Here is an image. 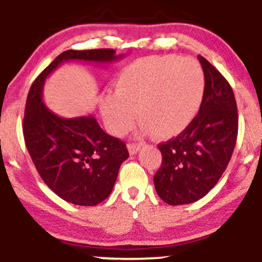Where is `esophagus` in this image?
<instances>
[{"label": "esophagus", "mask_w": 262, "mask_h": 262, "mask_svg": "<svg viewBox=\"0 0 262 262\" xmlns=\"http://www.w3.org/2000/svg\"><path fill=\"white\" fill-rule=\"evenodd\" d=\"M139 149H140V145H137V144H133V143L128 144V151L130 155L137 154V152L139 151Z\"/></svg>", "instance_id": "34e87169"}]
</instances>
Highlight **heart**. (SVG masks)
I'll list each match as a JSON object with an SVG mask.
<instances>
[{
	"mask_svg": "<svg viewBox=\"0 0 262 262\" xmlns=\"http://www.w3.org/2000/svg\"><path fill=\"white\" fill-rule=\"evenodd\" d=\"M204 92V75L193 59L150 56L125 68L114 83V95L101 102V113L114 135L129 130L135 112L158 138L181 133L193 121Z\"/></svg>",
	"mask_w": 262,
	"mask_h": 262,
	"instance_id": "1",
	"label": "heart"
}]
</instances>
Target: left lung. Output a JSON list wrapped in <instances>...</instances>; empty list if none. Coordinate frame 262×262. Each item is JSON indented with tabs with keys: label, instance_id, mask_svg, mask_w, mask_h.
Returning a JSON list of instances; mask_svg holds the SVG:
<instances>
[{
	"label": "left lung",
	"instance_id": "obj_1",
	"mask_svg": "<svg viewBox=\"0 0 262 262\" xmlns=\"http://www.w3.org/2000/svg\"><path fill=\"white\" fill-rule=\"evenodd\" d=\"M204 74L200 112L176 138L158 146L162 155L154 176L159 197L171 206L206 196L229 164L237 137V108L227 80L198 55Z\"/></svg>",
	"mask_w": 262,
	"mask_h": 262
}]
</instances>
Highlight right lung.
<instances>
[{
  "instance_id": "1",
  "label": "right lung",
  "mask_w": 262,
  "mask_h": 262,
  "mask_svg": "<svg viewBox=\"0 0 262 262\" xmlns=\"http://www.w3.org/2000/svg\"><path fill=\"white\" fill-rule=\"evenodd\" d=\"M122 58L113 49L66 50L29 90L23 119L26 146L43 181L66 202L89 207L106 200L129 154L125 144L108 135L92 114L64 118L45 106V80L62 62L111 64Z\"/></svg>"
}]
</instances>
